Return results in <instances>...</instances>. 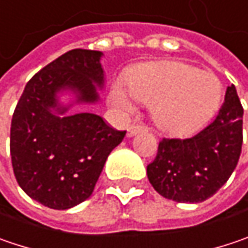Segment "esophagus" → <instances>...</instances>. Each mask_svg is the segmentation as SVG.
Segmentation results:
<instances>
[{
    "label": "esophagus",
    "mask_w": 248,
    "mask_h": 248,
    "mask_svg": "<svg viewBox=\"0 0 248 248\" xmlns=\"http://www.w3.org/2000/svg\"><path fill=\"white\" fill-rule=\"evenodd\" d=\"M144 130H147V127L145 125H142V124H133V125H130L128 127V130H127V135L128 137H133L137 133H140V131H144Z\"/></svg>",
    "instance_id": "1"
}]
</instances>
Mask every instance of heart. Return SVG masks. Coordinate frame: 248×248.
<instances>
[{"label":"heart","mask_w":248,"mask_h":248,"mask_svg":"<svg viewBox=\"0 0 248 248\" xmlns=\"http://www.w3.org/2000/svg\"><path fill=\"white\" fill-rule=\"evenodd\" d=\"M127 87L115 84L110 101L124 114L135 111V100L152 104L158 125L169 133L190 134L204 125L221 100V84L210 72L176 61L138 64L127 75Z\"/></svg>","instance_id":"1"}]
</instances>
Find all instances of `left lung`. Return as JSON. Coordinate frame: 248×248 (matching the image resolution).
<instances>
[{"mask_svg": "<svg viewBox=\"0 0 248 248\" xmlns=\"http://www.w3.org/2000/svg\"><path fill=\"white\" fill-rule=\"evenodd\" d=\"M243 106L234 84L213 123L190 138H162L147 167L151 185L164 198L199 203L213 196L237 167L243 144Z\"/></svg>", "mask_w": 248, "mask_h": 248, "instance_id": "left-lung-1", "label": "left lung"}]
</instances>
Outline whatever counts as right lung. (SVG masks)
<instances>
[{"label": "right lung", "instance_id": "add662e5", "mask_svg": "<svg viewBox=\"0 0 248 248\" xmlns=\"http://www.w3.org/2000/svg\"><path fill=\"white\" fill-rule=\"evenodd\" d=\"M101 52L73 49L46 64L25 86L11 121L9 150L14 175L29 198L64 210L94 190L107 156L125 131L92 113L59 117L56 94L70 89L78 101L94 103L104 83Z\"/></svg>", "mask_w": 248, "mask_h": 248}]
</instances>
